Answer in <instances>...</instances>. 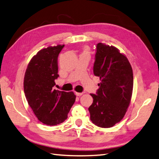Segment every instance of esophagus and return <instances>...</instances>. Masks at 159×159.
Segmentation results:
<instances>
[{
  "label": "esophagus",
  "instance_id": "1",
  "mask_svg": "<svg viewBox=\"0 0 159 159\" xmlns=\"http://www.w3.org/2000/svg\"><path fill=\"white\" fill-rule=\"evenodd\" d=\"M75 95H76L77 96L80 97V96H81V95H83V93H77V92H76V93H75Z\"/></svg>",
  "mask_w": 159,
  "mask_h": 159
}]
</instances>
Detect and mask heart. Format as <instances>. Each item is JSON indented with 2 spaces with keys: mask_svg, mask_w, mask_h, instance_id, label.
Masks as SVG:
<instances>
[{
  "mask_svg": "<svg viewBox=\"0 0 159 159\" xmlns=\"http://www.w3.org/2000/svg\"><path fill=\"white\" fill-rule=\"evenodd\" d=\"M88 53V51H87V50H86V49H84V52H83V53Z\"/></svg>",
  "mask_w": 159,
  "mask_h": 159,
  "instance_id": "1",
  "label": "heart"
}]
</instances>
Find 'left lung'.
Wrapping results in <instances>:
<instances>
[{
	"mask_svg": "<svg viewBox=\"0 0 159 159\" xmlns=\"http://www.w3.org/2000/svg\"><path fill=\"white\" fill-rule=\"evenodd\" d=\"M96 49L93 73L101 82L96 95L90 94V118L99 127L111 128L124 118L130 103L133 73L128 58L117 48L98 43Z\"/></svg>",
	"mask_w": 159,
	"mask_h": 159,
	"instance_id": "left-lung-1",
	"label": "left lung"
}]
</instances>
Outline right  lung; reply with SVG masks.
<instances>
[{
	"label": "right lung",
	"mask_w": 159,
	"mask_h": 159,
	"mask_svg": "<svg viewBox=\"0 0 159 159\" xmlns=\"http://www.w3.org/2000/svg\"><path fill=\"white\" fill-rule=\"evenodd\" d=\"M64 45L39 51L29 63L24 78V92L29 105L40 121L56 125L68 117L76 96L73 92L54 89L59 75L57 57Z\"/></svg>",
	"instance_id": "add662e5"
}]
</instances>
